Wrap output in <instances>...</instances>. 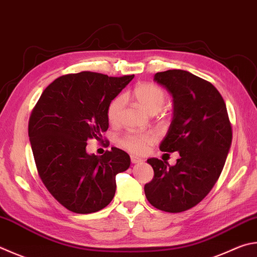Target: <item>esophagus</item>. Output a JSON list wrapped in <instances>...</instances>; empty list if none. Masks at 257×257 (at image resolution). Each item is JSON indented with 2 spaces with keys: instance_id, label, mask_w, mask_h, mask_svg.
Wrapping results in <instances>:
<instances>
[{
  "instance_id": "34e87169",
  "label": "esophagus",
  "mask_w": 257,
  "mask_h": 257,
  "mask_svg": "<svg viewBox=\"0 0 257 257\" xmlns=\"http://www.w3.org/2000/svg\"><path fill=\"white\" fill-rule=\"evenodd\" d=\"M130 160H132L133 164H139V163L144 162V160H142V158H139L137 156H132V157H130Z\"/></svg>"
}]
</instances>
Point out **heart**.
Here are the masks:
<instances>
[{"label": "heart", "instance_id": "heart-1", "mask_svg": "<svg viewBox=\"0 0 257 257\" xmlns=\"http://www.w3.org/2000/svg\"><path fill=\"white\" fill-rule=\"evenodd\" d=\"M135 102L149 114H155L163 109L166 103L167 94L161 86L152 83H139L130 93ZM124 100L116 96L110 102L106 109V116L110 123H118L120 113L123 109ZM157 136L154 133H127L119 139V145L125 151L137 155L148 152L149 147L156 143Z\"/></svg>", "mask_w": 257, "mask_h": 257}]
</instances>
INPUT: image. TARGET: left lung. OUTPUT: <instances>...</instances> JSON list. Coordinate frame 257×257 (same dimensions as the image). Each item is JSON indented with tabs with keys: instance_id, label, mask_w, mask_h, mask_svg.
<instances>
[{
	"instance_id": "1",
	"label": "left lung",
	"mask_w": 257,
	"mask_h": 257,
	"mask_svg": "<svg viewBox=\"0 0 257 257\" xmlns=\"http://www.w3.org/2000/svg\"><path fill=\"white\" fill-rule=\"evenodd\" d=\"M173 96V119L162 152H179L174 166L149 158L154 177L145 194L162 211L182 212L202 201L221 174L232 132L226 103L211 83L182 69L156 73Z\"/></svg>"
}]
</instances>
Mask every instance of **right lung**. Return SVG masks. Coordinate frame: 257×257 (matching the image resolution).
Here are the masks:
<instances>
[{
    "mask_svg": "<svg viewBox=\"0 0 257 257\" xmlns=\"http://www.w3.org/2000/svg\"><path fill=\"white\" fill-rule=\"evenodd\" d=\"M134 76L67 74L45 88L32 110L28 133L38 174L69 211L105 208L114 197L115 175L129 169L125 152L112 147L102 156L90 155L86 142L108 130V105Z\"/></svg>",
    "mask_w": 257,
    "mask_h": 257,
    "instance_id": "right-lung-1",
    "label": "right lung"
}]
</instances>
